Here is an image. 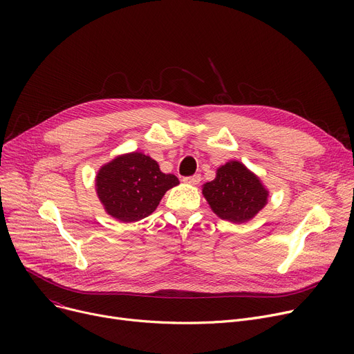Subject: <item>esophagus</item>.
Wrapping results in <instances>:
<instances>
[{
	"instance_id": "1",
	"label": "esophagus",
	"mask_w": 354,
	"mask_h": 354,
	"mask_svg": "<svg viewBox=\"0 0 354 354\" xmlns=\"http://www.w3.org/2000/svg\"><path fill=\"white\" fill-rule=\"evenodd\" d=\"M185 183H189V185H198L201 182V175H192V176H185L182 179Z\"/></svg>"
}]
</instances>
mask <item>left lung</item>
Wrapping results in <instances>:
<instances>
[{"label":"left lung","mask_w":354,"mask_h":354,"mask_svg":"<svg viewBox=\"0 0 354 354\" xmlns=\"http://www.w3.org/2000/svg\"><path fill=\"white\" fill-rule=\"evenodd\" d=\"M202 195L216 216L244 224L267 205L270 192L243 162L230 160L218 167L214 180L202 185Z\"/></svg>","instance_id":"1"}]
</instances>
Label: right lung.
<instances>
[{"mask_svg": "<svg viewBox=\"0 0 354 354\" xmlns=\"http://www.w3.org/2000/svg\"><path fill=\"white\" fill-rule=\"evenodd\" d=\"M179 185L172 174H163L156 160L130 152L104 163L96 175V192L104 211L124 224L151 215L160 199Z\"/></svg>", "mask_w": 354, "mask_h": 354, "instance_id": "obj_1", "label": "right lung"}]
</instances>
